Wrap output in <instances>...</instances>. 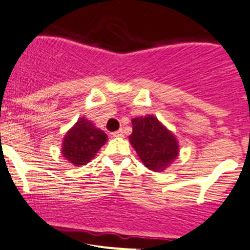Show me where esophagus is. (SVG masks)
<instances>
[{"label": "esophagus", "instance_id": "34e87169", "mask_svg": "<svg viewBox=\"0 0 250 250\" xmlns=\"http://www.w3.org/2000/svg\"><path fill=\"white\" fill-rule=\"evenodd\" d=\"M112 136L116 137V138H121V137L125 136V132H123V129H118V130H116V132H113V133H112Z\"/></svg>", "mask_w": 250, "mask_h": 250}]
</instances>
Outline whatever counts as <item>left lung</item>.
Returning a JSON list of instances; mask_svg holds the SVG:
<instances>
[{
  "mask_svg": "<svg viewBox=\"0 0 250 250\" xmlns=\"http://www.w3.org/2000/svg\"><path fill=\"white\" fill-rule=\"evenodd\" d=\"M133 132L129 136L132 147L148 169L163 172L179 154V145L174 134L157 117L148 114L132 120Z\"/></svg>",
  "mask_w": 250,
  "mask_h": 250,
  "instance_id": "obj_1",
  "label": "left lung"
}]
</instances>
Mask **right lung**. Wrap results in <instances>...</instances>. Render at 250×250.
<instances>
[{
  "instance_id": "add662e5",
  "label": "right lung",
  "mask_w": 250,
  "mask_h": 250,
  "mask_svg": "<svg viewBox=\"0 0 250 250\" xmlns=\"http://www.w3.org/2000/svg\"><path fill=\"white\" fill-rule=\"evenodd\" d=\"M107 134L84 117L78 118L62 141V156L76 167L86 166L93 159L103 145Z\"/></svg>"
}]
</instances>
